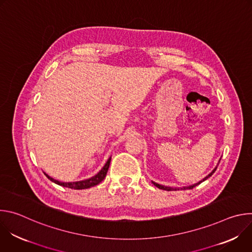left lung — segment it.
<instances>
[{"label":"left lung","mask_w":252,"mask_h":252,"mask_svg":"<svg viewBox=\"0 0 252 252\" xmlns=\"http://www.w3.org/2000/svg\"><path fill=\"white\" fill-rule=\"evenodd\" d=\"M217 168H218V165L215 166V168L207 175V176H205L202 181H200V182H198L197 184H194V185H192V186H189V187H184V188H170V187H164V186H160V185H158V184H157V183H155V182H153V184L157 187V188H158L159 189H163V190H167V191H170V190H179V189H192L193 188H195L196 186H198L199 184H201L202 182H204V181H206V179L209 177V176H211L213 173H214V171L217 170Z\"/></svg>","instance_id":"8db88e82"}]
</instances>
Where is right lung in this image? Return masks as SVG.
Here are the masks:
<instances>
[{
	"instance_id": "right-lung-1",
	"label": "right lung",
	"mask_w": 252,
	"mask_h": 252,
	"mask_svg": "<svg viewBox=\"0 0 252 252\" xmlns=\"http://www.w3.org/2000/svg\"><path fill=\"white\" fill-rule=\"evenodd\" d=\"M111 159H112V158L107 159V161L105 162L103 167L94 176H93L91 178H88V179H85V181H80V182H75V183H63V182L57 181V179H54L53 177H51L47 173H45V172L44 173L46 174V176L50 179L51 182H53V183H55V184H57L61 187L68 188V189H90L92 187H94V186L98 185L99 183H101L103 181V178L105 177L107 170H109Z\"/></svg>"
}]
</instances>
